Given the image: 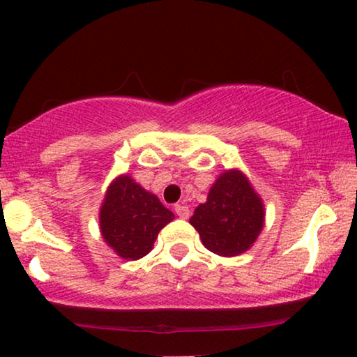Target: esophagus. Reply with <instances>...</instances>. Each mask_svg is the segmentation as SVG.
Here are the masks:
<instances>
[{"instance_id":"34e87169","label":"esophagus","mask_w":357,"mask_h":357,"mask_svg":"<svg viewBox=\"0 0 357 357\" xmlns=\"http://www.w3.org/2000/svg\"><path fill=\"white\" fill-rule=\"evenodd\" d=\"M174 212H176V215L181 217V218L189 217V207L184 206V204H178V206L174 207Z\"/></svg>"}]
</instances>
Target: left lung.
Here are the masks:
<instances>
[{
  "label": "left lung",
  "mask_w": 357,
  "mask_h": 357,
  "mask_svg": "<svg viewBox=\"0 0 357 357\" xmlns=\"http://www.w3.org/2000/svg\"><path fill=\"white\" fill-rule=\"evenodd\" d=\"M264 204L240 169H227L208 189L189 223L202 245L218 256H238L248 251L264 227Z\"/></svg>",
  "instance_id": "obj_1"
}]
</instances>
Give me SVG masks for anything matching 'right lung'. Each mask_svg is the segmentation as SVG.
Instances as JSON below:
<instances>
[{
    "label": "right lung",
    "mask_w": 357,
    "mask_h": 357,
    "mask_svg": "<svg viewBox=\"0 0 357 357\" xmlns=\"http://www.w3.org/2000/svg\"><path fill=\"white\" fill-rule=\"evenodd\" d=\"M173 218L153 192L132 176L121 174L109 184L99 208V230L114 253L135 261L150 253L160 230Z\"/></svg>",
    "instance_id": "right-lung-1"
}]
</instances>
